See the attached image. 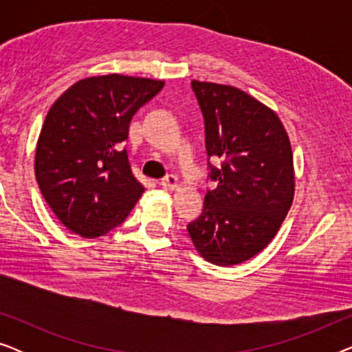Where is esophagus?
I'll use <instances>...</instances> for the list:
<instances>
[{
	"label": "esophagus",
	"instance_id": "1",
	"mask_svg": "<svg viewBox=\"0 0 352 352\" xmlns=\"http://www.w3.org/2000/svg\"><path fill=\"white\" fill-rule=\"evenodd\" d=\"M162 187L166 190H176L179 187V179L175 175H168L162 179Z\"/></svg>",
	"mask_w": 352,
	"mask_h": 352
}]
</instances>
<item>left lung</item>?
Returning a JSON list of instances; mask_svg holds the SVG:
<instances>
[{
    "label": "left lung",
    "mask_w": 352,
    "mask_h": 352,
    "mask_svg": "<svg viewBox=\"0 0 352 352\" xmlns=\"http://www.w3.org/2000/svg\"><path fill=\"white\" fill-rule=\"evenodd\" d=\"M205 120L210 179L204 213L187 226L197 252L216 266L248 261L276 237L295 195L288 134L272 109L229 85L192 81Z\"/></svg>",
    "instance_id": "obj_1"
}]
</instances>
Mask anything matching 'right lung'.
<instances>
[{"instance_id": "obj_1", "label": "right lung", "mask_w": 352, "mask_h": 352, "mask_svg": "<svg viewBox=\"0 0 352 352\" xmlns=\"http://www.w3.org/2000/svg\"><path fill=\"white\" fill-rule=\"evenodd\" d=\"M165 81L118 74L89 76L52 104L35 153V176L62 224L85 239L126 219L144 187L133 176L124 141L139 107Z\"/></svg>"}]
</instances>
